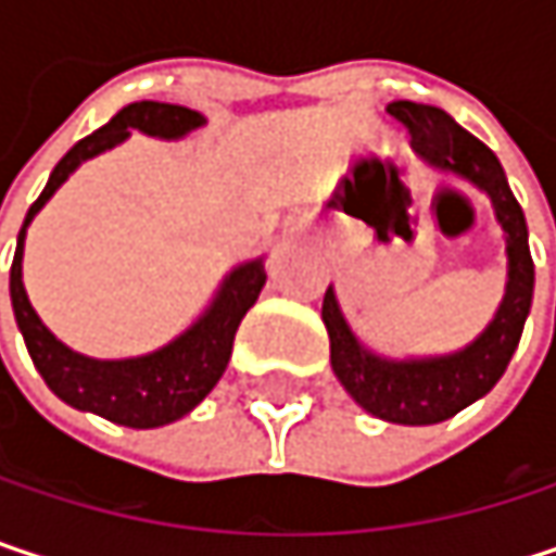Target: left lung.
Wrapping results in <instances>:
<instances>
[{"label":"left lung","mask_w":556,"mask_h":556,"mask_svg":"<svg viewBox=\"0 0 556 556\" xmlns=\"http://www.w3.org/2000/svg\"><path fill=\"white\" fill-rule=\"evenodd\" d=\"M387 112L408 128L412 151L428 167L457 173L460 179H470L493 199L508 254L505 295L486 331L464 351L444 357L389 361L367 351L344 321L331 286L321 302V321L331 341V370L361 408L392 425H438L444 418H454L460 408L483 399L500 383L531 308L534 264L528 251V225L521 205L508 189L496 154L480 138L464 131L444 109L399 99L389 102Z\"/></svg>","instance_id":"obj_1"}]
</instances>
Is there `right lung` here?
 <instances>
[{"label": "right lung", "mask_w": 556, "mask_h": 556, "mask_svg": "<svg viewBox=\"0 0 556 556\" xmlns=\"http://www.w3.org/2000/svg\"><path fill=\"white\" fill-rule=\"evenodd\" d=\"M202 125H205V118L186 105H169V102L125 105L109 125H102L89 138L76 141L63 154V161L54 167L38 202L28 208L25 225L18 231V248H15V261H12V274H9V292H12L15 321L28 344L31 361H35L38 374L45 377V383L51 387V392L60 395L66 405L96 412L115 425L161 428V425L189 415L212 392V387L222 380V374L231 361V344H235V331H238L241 318L257 302V295L267 282L264 257L235 267L222 279L212 305L161 351H151L141 357H125V361H96V357L76 354L63 341H56L48 331V325L38 318V312L31 308L25 282H22L25 231H28L31 218L45 208V202L83 161L122 144L131 131L176 141Z\"/></svg>", "instance_id": "right-lung-1"}]
</instances>
